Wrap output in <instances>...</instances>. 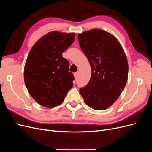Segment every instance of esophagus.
I'll return each mask as SVG.
<instances>
[{
  "label": "esophagus",
  "mask_w": 152,
  "mask_h": 152,
  "mask_svg": "<svg viewBox=\"0 0 152 152\" xmlns=\"http://www.w3.org/2000/svg\"><path fill=\"white\" fill-rule=\"evenodd\" d=\"M77 76H78V72H75V73H74V77H75V79H77Z\"/></svg>",
  "instance_id": "esophagus-1"
}]
</instances>
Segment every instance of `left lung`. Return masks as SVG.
Masks as SVG:
<instances>
[{
  "mask_svg": "<svg viewBox=\"0 0 152 152\" xmlns=\"http://www.w3.org/2000/svg\"><path fill=\"white\" fill-rule=\"evenodd\" d=\"M78 40L92 71L89 83L79 89L80 93L91 108L107 109L119 97L127 83L125 53L114 36L100 29L79 34Z\"/></svg>",
  "mask_w": 152,
  "mask_h": 152,
  "instance_id": "8db88e82",
  "label": "left lung"
}]
</instances>
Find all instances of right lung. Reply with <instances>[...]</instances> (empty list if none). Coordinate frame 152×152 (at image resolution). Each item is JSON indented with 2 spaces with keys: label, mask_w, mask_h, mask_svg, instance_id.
I'll return each instance as SVG.
<instances>
[{
  "label": "right lung",
  "mask_w": 152,
  "mask_h": 152,
  "mask_svg": "<svg viewBox=\"0 0 152 152\" xmlns=\"http://www.w3.org/2000/svg\"><path fill=\"white\" fill-rule=\"evenodd\" d=\"M74 33L52 31L37 42L28 54L24 70L27 89L39 104L47 108L60 104L72 88L74 76L62 56L74 41Z\"/></svg>",
  "instance_id": "add662e5"
}]
</instances>
